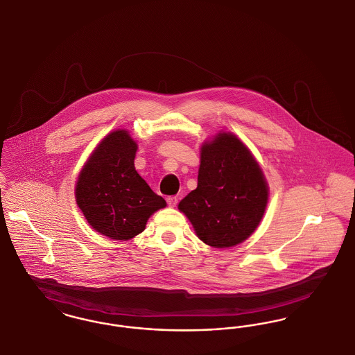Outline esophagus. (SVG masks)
Returning a JSON list of instances; mask_svg holds the SVG:
<instances>
[{
	"label": "esophagus",
	"mask_w": 355,
	"mask_h": 355,
	"mask_svg": "<svg viewBox=\"0 0 355 355\" xmlns=\"http://www.w3.org/2000/svg\"><path fill=\"white\" fill-rule=\"evenodd\" d=\"M167 203H168V207H171V208L176 207V205H178V198L176 196H169V198H167Z\"/></svg>",
	"instance_id": "esophagus-1"
}]
</instances>
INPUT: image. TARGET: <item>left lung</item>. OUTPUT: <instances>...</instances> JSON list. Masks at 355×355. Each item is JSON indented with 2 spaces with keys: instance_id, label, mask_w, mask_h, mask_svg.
Returning <instances> with one entry per match:
<instances>
[{
  "instance_id": "1",
  "label": "left lung",
  "mask_w": 355,
  "mask_h": 355,
  "mask_svg": "<svg viewBox=\"0 0 355 355\" xmlns=\"http://www.w3.org/2000/svg\"><path fill=\"white\" fill-rule=\"evenodd\" d=\"M268 202V184L259 163L242 140L219 132L200 147L198 187L179 203L198 238L228 248L250 238Z\"/></svg>"
}]
</instances>
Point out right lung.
I'll use <instances>...</instances> for the list:
<instances>
[{"label":"right lung","instance_id":"1","mask_svg":"<svg viewBox=\"0 0 355 355\" xmlns=\"http://www.w3.org/2000/svg\"><path fill=\"white\" fill-rule=\"evenodd\" d=\"M137 144L127 130L108 133L78 173L76 203L98 234L130 241L146 230L150 215L164 208L135 168Z\"/></svg>","mask_w":355,"mask_h":355}]
</instances>
